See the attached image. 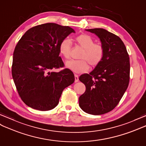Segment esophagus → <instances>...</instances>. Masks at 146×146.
Listing matches in <instances>:
<instances>
[{"instance_id": "esophagus-1", "label": "esophagus", "mask_w": 146, "mask_h": 146, "mask_svg": "<svg viewBox=\"0 0 146 146\" xmlns=\"http://www.w3.org/2000/svg\"><path fill=\"white\" fill-rule=\"evenodd\" d=\"M74 77H75V82H77L79 81V76H78L77 74H75Z\"/></svg>"}]
</instances>
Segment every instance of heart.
Returning <instances> with one entry per match:
<instances>
[{
	"label": "heart",
	"mask_w": 146,
	"mask_h": 146,
	"mask_svg": "<svg viewBox=\"0 0 146 146\" xmlns=\"http://www.w3.org/2000/svg\"><path fill=\"white\" fill-rule=\"evenodd\" d=\"M77 44L83 49L80 56V60H70L66 66L67 68L76 73H84L89 69L90 66L97 67L104 59L105 51L103 46L99 42H94V38L87 34H81L76 38ZM71 42L69 39H64L59 44L60 54L66 59L70 58Z\"/></svg>",
	"instance_id": "obj_1"
}]
</instances>
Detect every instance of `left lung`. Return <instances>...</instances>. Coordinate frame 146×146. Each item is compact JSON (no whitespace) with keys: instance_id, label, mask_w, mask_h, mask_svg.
<instances>
[{"instance_id":"left-lung-1","label":"left lung","mask_w":146,"mask_h":146,"mask_svg":"<svg viewBox=\"0 0 146 146\" xmlns=\"http://www.w3.org/2000/svg\"><path fill=\"white\" fill-rule=\"evenodd\" d=\"M100 38L105 54L102 62L79 80L86 90L79 97L85 113L99 115L114 109L129 85L130 63L126 46L120 38L103 28L88 29Z\"/></svg>"}]
</instances>
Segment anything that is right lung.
Wrapping results in <instances>:
<instances>
[{"mask_svg":"<svg viewBox=\"0 0 146 146\" xmlns=\"http://www.w3.org/2000/svg\"><path fill=\"white\" fill-rule=\"evenodd\" d=\"M71 33L72 28L48 23L32 27L18 42L13 54L12 77L22 101L40 111L58 105L63 90L74 83L75 77L64 67L59 46Z\"/></svg>","mask_w":146,"mask_h":146,"instance_id":"add662e5","label":"right lung"}]
</instances>
